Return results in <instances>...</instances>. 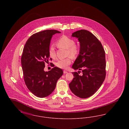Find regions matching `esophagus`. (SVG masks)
Instances as JSON below:
<instances>
[{"mask_svg":"<svg viewBox=\"0 0 129 129\" xmlns=\"http://www.w3.org/2000/svg\"><path fill=\"white\" fill-rule=\"evenodd\" d=\"M63 73H64V74H67V73H68V72L64 70V71H63Z\"/></svg>","mask_w":129,"mask_h":129,"instance_id":"34e87169","label":"esophagus"}]
</instances>
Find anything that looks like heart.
<instances>
[{"label": "heart", "mask_w": 129, "mask_h": 129, "mask_svg": "<svg viewBox=\"0 0 129 129\" xmlns=\"http://www.w3.org/2000/svg\"><path fill=\"white\" fill-rule=\"evenodd\" d=\"M56 45L60 48H64L67 50L68 55L75 56L79 53V47L75 43L73 39L68 37L67 36H62L56 42ZM50 56L54 58L55 57V51L53 46H51L49 49ZM71 63V57L70 56L66 58L58 60L56 63V65L61 69H66Z\"/></svg>", "instance_id": "b5f03b06"}]
</instances>
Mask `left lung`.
I'll use <instances>...</instances> for the list:
<instances>
[{"mask_svg":"<svg viewBox=\"0 0 129 129\" xmlns=\"http://www.w3.org/2000/svg\"><path fill=\"white\" fill-rule=\"evenodd\" d=\"M72 36L77 38L80 43L79 54L72 68L82 70V75L72 73L74 78L69 87L76 96L87 98L98 90L105 79V53L102 43L89 31L81 29L74 32Z\"/></svg>","mask_w":129,"mask_h":129,"instance_id":"left-lung-1","label":"left lung"}]
</instances>
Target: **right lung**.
Returning a JSON list of instances; mask_svg holds the SVG:
<instances>
[{
    "label": "right lung",
    "mask_w": 129,
    "mask_h": 129,
    "mask_svg": "<svg viewBox=\"0 0 129 129\" xmlns=\"http://www.w3.org/2000/svg\"><path fill=\"white\" fill-rule=\"evenodd\" d=\"M61 32L46 30L32 35L26 41L21 57V65L25 84L34 95L46 97L55 89L56 84L63 74L60 68L55 67L45 72V64L48 62L49 49L52 36Z\"/></svg>",
    "instance_id": "obj_1"
}]
</instances>
